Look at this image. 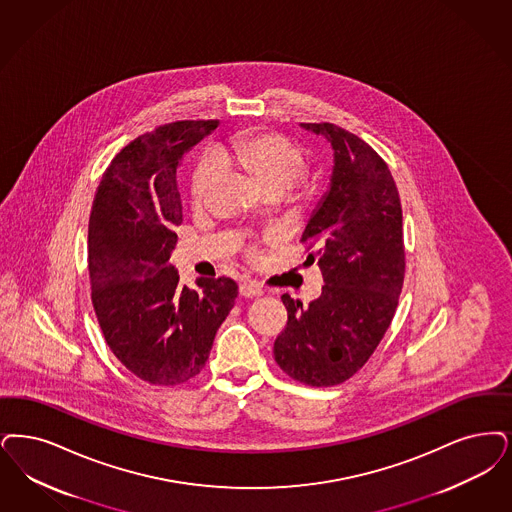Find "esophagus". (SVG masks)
Masks as SVG:
<instances>
[{
	"instance_id": "34e87169",
	"label": "esophagus",
	"mask_w": 512,
	"mask_h": 512,
	"mask_svg": "<svg viewBox=\"0 0 512 512\" xmlns=\"http://www.w3.org/2000/svg\"><path fill=\"white\" fill-rule=\"evenodd\" d=\"M240 295L242 297H259V295H263V287L259 286L257 282L246 280L240 284Z\"/></svg>"
}]
</instances>
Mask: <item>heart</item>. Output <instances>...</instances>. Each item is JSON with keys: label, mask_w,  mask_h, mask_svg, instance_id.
Segmentation results:
<instances>
[{"label": "heart", "mask_w": 512, "mask_h": 512, "mask_svg": "<svg viewBox=\"0 0 512 512\" xmlns=\"http://www.w3.org/2000/svg\"><path fill=\"white\" fill-rule=\"evenodd\" d=\"M217 160L242 171L266 194H284L307 167L301 144L278 131H247L217 150ZM219 181V167L202 160L192 175V198L202 204ZM255 255V251H251Z\"/></svg>", "instance_id": "1"}]
</instances>
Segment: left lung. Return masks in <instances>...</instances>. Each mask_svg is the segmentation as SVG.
Here are the masks:
<instances>
[{
    "mask_svg": "<svg viewBox=\"0 0 512 512\" xmlns=\"http://www.w3.org/2000/svg\"><path fill=\"white\" fill-rule=\"evenodd\" d=\"M333 146L328 194L312 213L301 242L316 246L324 287L307 308L282 295L287 326L274 360L310 387L345 383L381 343L404 286L402 205L389 165L360 137L335 123H303Z\"/></svg>",
    "mask_w": 512,
    "mask_h": 512,
    "instance_id": "1",
    "label": "left lung"
}]
</instances>
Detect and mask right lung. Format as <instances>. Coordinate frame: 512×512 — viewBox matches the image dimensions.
I'll list each match as a JSON object with an SVG mask.
<instances>
[{
	"label": "right lung",
	"mask_w": 512,
	"mask_h": 512,
	"mask_svg": "<svg viewBox=\"0 0 512 512\" xmlns=\"http://www.w3.org/2000/svg\"><path fill=\"white\" fill-rule=\"evenodd\" d=\"M217 120L165 123L122 148L89 215L91 301L114 356L150 385H179L209 358L238 297L230 278L179 286L169 265L183 223L177 169Z\"/></svg>",
	"instance_id": "1"
}]
</instances>
